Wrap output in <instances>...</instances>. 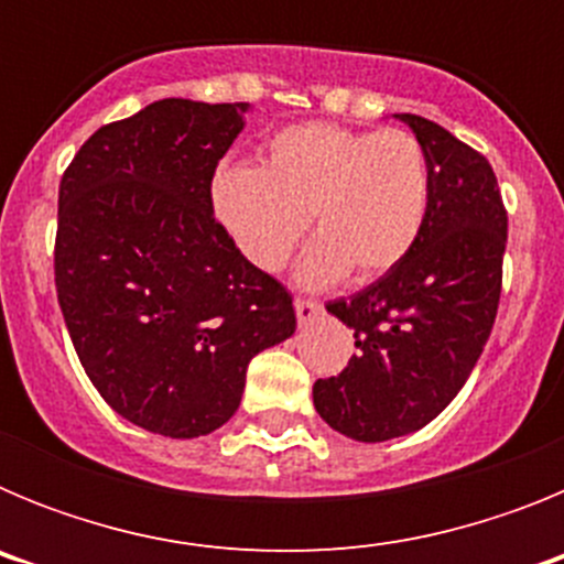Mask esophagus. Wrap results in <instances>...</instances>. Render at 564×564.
<instances>
[{"label":"esophagus","mask_w":564,"mask_h":564,"mask_svg":"<svg viewBox=\"0 0 564 564\" xmlns=\"http://www.w3.org/2000/svg\"><path fill=\"white\" fill-rule=\"evenodd\" d=\"M293 307H296L299 325H311V322H316V318L322 316V305H318V302H313V299H296V302H293Z\"/></svg>","instance_id":"esophagus-1"}]
</instances>
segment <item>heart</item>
Listing matches in <instances>:
<instances>
[{"instance_id": "1", "label": "heart", "mask_w": 564, "mask_h": 564, "mask_svg": "<svg viewBox=\"0 0 564 564\" xmlns=\"http://www.w3.org/2000/svg\"><path fill=\"white\" fill-rule=\"evenodd\" d=\"M212 208L237 251L279 271L307 217L318 239L299 265L305 285L352 271L358 282L392 271L421 237L430 208V161L415 134L302 123L268 141L262 166L223 163Z\"/></svg>"}]
</instances>
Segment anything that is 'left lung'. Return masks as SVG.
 <instances>
[{
  "instance_id": "obj_1",
  "label": "left lung",
  "mask_w": 564,
  "mask_h": 564,
  "mask_svg": "<svg viewBox=\"0 0 564 564\" xmlns=\"http://www.w3.org/2000/svg\"><path fill=\"white\" fill-rule=\"evenodd\" d=\"M430 161V208L412 251L327 313L352 327L356 356L313 383L341 435L381 443L435 421L460 392L495 327L508 214L480 152L421 115H395Z\"/></svg>"
}]
</instances>
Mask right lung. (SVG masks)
<instances>
[{
    "label": "right lung",
    "instance_id": "right-lung-1",
    "mask_svg": "<svg viewBox=\"0 0 564 564\" xmlns=\"http://www.w3.org/2000/svg\"><path fill=\"white\" fill-rule=\"evenodd\" d=\"M246 112L154 101L98 129L58 186L64 325L104 401L154 435L220 430L248 361L296 330L291 293L214 220V169Z\"/></svg>",
    "mask_w": 564,
    "mask_h": 564
}]
</instances>
